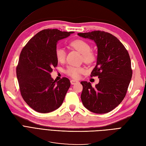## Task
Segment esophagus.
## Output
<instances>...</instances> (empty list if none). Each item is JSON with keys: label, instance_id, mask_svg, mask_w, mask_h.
<instances>
[{"label": "esophagus", "instance_id": "34e87169", "mask_svg": "<svg viewBox=\"0 0 146 146\" xmlns=\"http://www.w3.org/2000/svg\"><path fill=\"white\" fill-rule=\"evenodd\" d=\"M77 83H78V81L76 80H74V79H72V80H70V83H71L72 85H75V84H76Z\"/></svg>", "mask_w": 146, "mask_h": 146}]
</instances>
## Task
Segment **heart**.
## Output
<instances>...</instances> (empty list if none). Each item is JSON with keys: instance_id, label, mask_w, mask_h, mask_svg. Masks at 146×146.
<instances>
[{"instance_id": "1", "label": "heart", "mask_w": 146, "mask_h": 146, "mask_svg": "<svg viewBox=\"0 0 146 146\" xmlns=\"http://www.w3.org/2000/svg\"><path fill=\"white\" fill-rule=\"evenodd\" d=\"M70 46L76 49L82 54L83 60L87 64H91L96 60V55L92 52L91 47L89 43L82 39H76L70 43ZM66 51L63 47H57L55 49V55L56 60L60 63H63L66 58ZM84 72V69L82 68L74 67L69 66L66 68L65 72L68 76L74 78H78L80 77V74Z\"/></svg>"}]
</instances>
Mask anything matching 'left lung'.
<instances>
[{
    "mask_svg": "<svg viewBox=\"0 0 146 146\" xmlns=\"http://www.w3.org/2000/svg\"><path fill=\"white\" fill-rule=\"evenodd\" d=\"M78 35L93 40L98 47L97 63L91 77L98 76L99 82L94 87L90 82H80L82 103L91 112L108 113L120 104L126 95L132 77L129 54L111 33L96 30Z\"/></svg>",
    "mask_w": 146,
    "mask_h": 146,
    "instance_id": "8db88e82",
    "label": "left lung"
}]
</instances>
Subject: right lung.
<instances>
[{"label":"right lung","mask_w":146,"mask_h":146,"mask_svg":"<svg viewBox=\"0 0 146 146\" xmlns=\"http://www.w3.org/2000/svg\"><path fill=\"white\" fill-rule=\"evenodd\" d=\"M73 33L58 29L41 30L30 39L21 52L17 78L22 97L35 111L52 112L63 102L70 81L63 77L56 82L50 73L58 64L55 55L57 42Z\"/></svg>","instance_id":"add662e5"}]
</instances>
